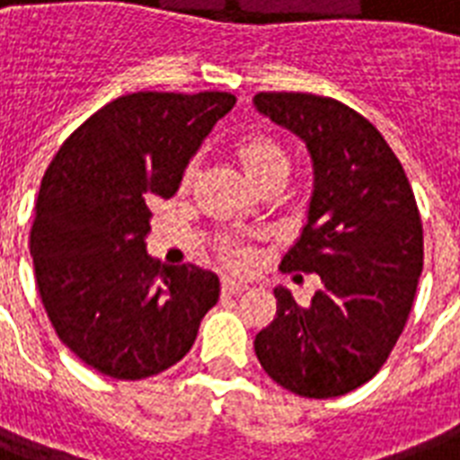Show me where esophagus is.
<instances>
[{"label": "esophagus", "instance_id": "esophagus-1", "mask_svg": "<svg viewBox=\"0 0 460 460\" xmlns=\"http://www.w3.org/2000/svg\"><path fill=\"white\" fill-rule=\"evenodd\" d=\"M243 291H248V287L245 284H241V281H222V294L224 296H241Z\"/></svg>", "mask_w": 460, "mask_h": 460}]
</instances>
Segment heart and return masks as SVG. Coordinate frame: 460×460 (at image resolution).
<instances>
[{
    "mask_svg": "<svg viewBox=\"0 0 460 460\" xmlns=\"http://www.w3.org/2000/svg\"><path fill=\"white\" fill-rule=\"evenodd\" d=\"M231 157L238 164V169L245 173V179L260 190L279 188L287 181L291 172V157L281 140H277L270 133H245L234 140L231 146ZM195 179V162H188L181 172L179 186L181 190L190 188ZM217 262L226 270H245L252 262L251 245L234 238H224L215 245Z\"/></svg>",
    "mask_w": 460,
    "mask_h": 460,
    "instance_id": "heart-1",
    "label": "heart"
}]
</instances>
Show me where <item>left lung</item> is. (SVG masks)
Returning <instances> with one entry per match:
<instances>
[{"instance_id": "obj_1", "label": "left lung", "mask_w": 460, "mask_h": 460, "mask_svg": "<svg viewBox=\"0 0 460 460\" xmlns=\"http://www.w3.org/2000/svg\"><path fill=\"white\" fill-rule=\"evenodd\" d=\"M262 114L305 140L314 193L281 272L320 274L298 305L277 288V314L255 336L270 377L305 399L370 382L392 356L422 272V222L399 157L375 126L334 97L258 93Z\"/></svg>"}]
</instances>
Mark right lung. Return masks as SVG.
<instances>
[{
  "mask_svg": "<svg viewBox=\"0 0 460 460\" xmlns=\"http://www.w3.org/2000/svg\"><path fill=\"white\" fill-rule=\"evenodd\" d=\"M234 104L219 90L128 93L85 119L47 166L31 229L40 298L61 341L107 377L133 382L179 363L219 298L212 272L162 270L147 255V205L176 193Z\"/></svg>",
  "mask_w": 460,
  "mask_h": 460,
  "instance_id": "add662e5",
  "label": "right lung"
}]
</instances>
